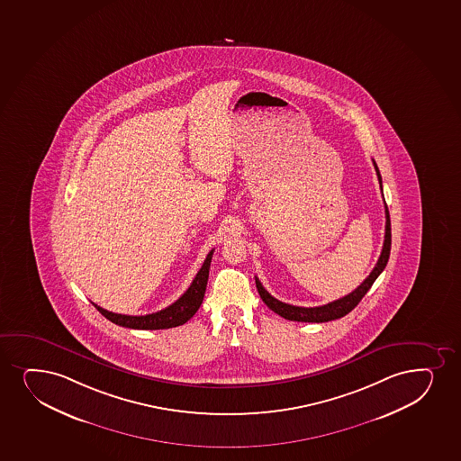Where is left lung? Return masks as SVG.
<instances>
[{"label":"left lung","mask_w":461,"mask_h":461,"mask_svg":"<svg viewBox=\"0 0 461 461\" xmlns=\"http://www.w3.org/2000/svg\"><path fill=\"white\" fill-rule=\"evenodd\" d=\"M374 167L376 176H378L379 186H381V191H383V185H381L383 180H381V174H379V169L375 160ZM390 245H392V231H390L389 210H387V205H385L384 244H383L378 262H376V266H375L372 273L364 279L363 284L359 287L355 288L352 293H348L344 298L336 299L333 303H325V305H321V307H296V305H290V303H282V301L273 298L270 293L262 287V284H260L258 277H256V287H258L260 298L267 303V307L273 310L279 316H282V318H285V320L298 321V322H329V321L339 320V318L346 316L347 313H350L357 307L359 301L364 298V294L374 285L376 277L383 273L385 266H387V260H389Z\"/></svg>","instance_id":"obj_1"}]
</instances>
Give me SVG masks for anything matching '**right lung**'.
I'll list each match as a JSON object with an SVG mask.
<instances>
[{"mask_svg":"<svg viewBox=\"0 0 461 461\" xmlns=\"http://www.w3.org/2000/svg\"><path fill=\"white\" fill-rule=\"evenodd\" d=\"M212 249L206 256L205 262L201 270L197 271L194 281L191 282L188 290L180 296L176 303H171L167 309L160 310L158 313L145 314V316H130V314L113 313L108 310L98 307L95 309L104 314L106 320L114 322V324L128 327V329H137V330H160V329H171L177 327L190 321L194 316L195 312L201 307L203 296H205L206 282H208V273H210V264H212Z\"/></svg>","mask_w":461,"mask_h":461,"instance_id":"obj_1","label":"right lung"}]
</instances>
